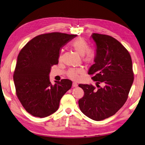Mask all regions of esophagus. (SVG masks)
<instances>
[{
    "label": "esophagus",
    "mask_w": 145,
    "mask_h": 145,
    "mask_svg": "<svg viewBox=\"0 0 145 145\" xmlns=\"http://www.w3.org/2000/svg\"><path fill=\"white\" fill-rule=\"evenodd\" d=\"M72 86L74 87H76L78 86V84H77V83H76V82H72Z\"/></svg>",
    "instance_id": "obj_1"
}]
</instances>
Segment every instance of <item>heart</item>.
<instances>
[{"mask_svg": "<svg viewBox=\"0 0 145 145\" xmlns=\"http://www.w3.org/2000/svg\"><path fill=\"white\" fill-rule=\"evenodd\" d=\"M73 50L81 56H84L83 61L88 65L93 64L96 58V54L93 51H88L89 45L86 41L82 38H78L75 39L71 44ZM62 59L61 56L59 57V61ZM82 69H70L67 72V76L71 80H77L80 75L83 73Z\"/></svg>", "mask_w": 145, "mask_h": 145, "instance_id": "b5f03b06", "label": "heart"}]
</instances>
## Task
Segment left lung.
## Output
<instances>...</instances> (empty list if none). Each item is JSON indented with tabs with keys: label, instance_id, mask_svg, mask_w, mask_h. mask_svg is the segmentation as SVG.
Returning <instances> with one entry per match:
<instances>
[{
	"label": "left lung",
	"instance_id": "8db88e82",
	"mask_svg": "<svg viewBox=\"0 0 145 145\" xmlns=\"http://www.w3.org/2000/svg\"><path fill=\"white\" fill-rule=\"evenodd\" d=\"M91 36L96 44V58L88 74L94 75L91 78L98 88L92 84H79L84 94L78 105L88 118L100 121L115 114L125 105L134 74L130 55L120 42L103 34ZM101 83L103 87L99 86Z\"/></svg>",
	"mask_w": 145,
	"mask_h": 145
}]
</instances>
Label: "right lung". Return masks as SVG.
Segmentation results:
<instances>
[{
  "mask_svg": "<svg viewBox=\"0 0 145 145\" xmlns=\"http://www.w3.org/2000/svg\"><path fill=\"white\" fill-rule=\"evenodd\" d=\"M77 35L51 32L34 37L20 50L13 72L16 94L26 111L37 118L56 112L59 101L72 86L63 79L52 84L49 74L58 64L60 48Z\"/></svg>",
  "mask_w": 145,
  "mask_h": 145,
  "instance_id": "obj_1",
  "label": "right lung"
}]
</instances>
